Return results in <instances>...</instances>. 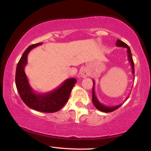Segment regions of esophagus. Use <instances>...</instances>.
I'll return each instance as SVG.
<instances>
[{"instance_id":"1","label":"esophagus","mask_w":151,"mask_h":151,"mask_svg":"<svg viewBox=\"0 0 151 151\" xmlns=\"http://www.w3.org/2000/svg\"><path fill=\"white\" fill-rule=\"evenodd\" d=\"M80 76H82V78H86L88 76V71L87 70H86L85 68H82V69L80 70Z\"/></svg>"}]
</instances>
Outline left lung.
<instances>
[{"label":"left lung","instance_id":"1","mask_svg":"<svg viewBox=\"0 0 151 151\" xmlns=\"http://www.w3.org/2000/svg\"><path fill=\"white\" fill-rule=\"evenodd\" d=\"M115 45H116L117 47H124V48L127 49L128 59H129V63H131V67L132 69V73L133 74L134 78H135V69H134V63H133V57H132L131 49L129 48V47L128 46V45L126 44L125 42H122V41L120 40H117L116 43H115ZM93 89H92V102H93V103L94 106H96V108L98 109V110L102 111V112H105V113L112 112V111L116 110L117 109H118L119 106H121L122 105V104H120L119 105H116V106H105V105H104L101 102H100V101H99L98 100V98H97L96 95L95 94V81L93 80Z\"/></svg>","mask_w":151,"mask_h":151}]
</instances>
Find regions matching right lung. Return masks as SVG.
<instances>
[{"label": "right lung", "mask_w": 151, "mask_h": 151, "mask_svg": "<svg viewBox=\"0 0 151 151\" xmlns=\"http://www.w3.org/2000/svg\"><path fill=\"white\" fill-rule=\"evenodd\" d=\"M42 45L39 42L32 45L24 51L18 62L16 71V85L22 100L30 109L43 113H53L63 108L69 100L70 93L77 80L69 78L58 87L45 93H38L33 89L24 72L27 64V55L31 50Z\"/></svg>", "instance_id": "obj_1"}]
</instances>
